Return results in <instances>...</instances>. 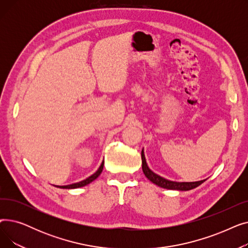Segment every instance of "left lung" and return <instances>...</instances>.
<instances>
[{"mask_svg": "<svg viewBox=\"0 0 248 248\" xmlns=\"http://www.w3.org/2000/svg\"><path fill=\"white\" fill-rule=\"evenodd\" d=\"M141 167H142V172H144L145 176L152 182V183L155 184L159 187L165 188V189H170V190H179V191H189L192 190L194 188L198 187L199 185H201L203 182H205V180L202 181H198V182H174V181H170L167 180L159 175H157L155 173H154L151 169L148 167L147 162H146V158H145V154H144V150L141 151Z\"/></svg>", "mask_w": 248, "mask_h": 248, "instance_id": "1", "label": "left lung"}]
</instances>
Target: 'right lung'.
Returning a JSON list of instances; mask_svg holds the SVG:
<instances>
[{
	"label": "right lung",
	"instance_id": "right-lung-1",
	"mask_svg": "<svg viewBox=\"0 0 248 248\" xmlns=\"http://www.w3.org/2000/svg\"><path fill=\"white\" fill-rule=\"evenodd\" d=\"M103 165H104V161H102L100 167L98 168V170L93 174L91 175L90 177H88L87 179L81 181V182H78V183H74V184H71V185H66V186H58L59 188H62V189H75V188H79V187H83V186H86L87 184L91 183V182L94 181L102 172V169H103Z\"/></svg>",
	"mask_w": 248,
	"mask_h": 248
}]
</instances>
